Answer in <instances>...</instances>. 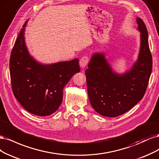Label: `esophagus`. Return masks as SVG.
<instances>
[{
    "instance_id": "1",
    "label": "esophagus",
    "mask_w": 159,
    "mask_h": 159,
    "mask_svg": "<svg viewBox=\"0 0 159 159\" xmlns=\"http://www.w3.org/2000/svg\"><path fill=\"white\" fill-rule=\"evenodd\" d=\"M89 57L87 56H84L81 58V59L80 60V66L81 68H84L85 66L87 65L89 63Z\"/></svg>"
}]
</instances>
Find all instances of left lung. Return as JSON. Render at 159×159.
<instances>
[{"label":"left lung","mask_w":159,"mask_h":159,"mask_svg":"<svg viewBox=\"0 0 159 159\" xmlns=\"http://www.w3.org/2000/svg\"><path fill=\"white\" fill-rule=\"evenodd\" d=\"M136 21L140 32V49L130 69L117 73L104 52H96L85 70L90 102L97 113L103 116L113 117L125 113L145 93L152 71V56L146 25L140 18Z\"/></svg>","instance_id":"left-lung-1"}]
</instances>
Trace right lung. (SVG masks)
<instances>
[{
  "label": "right lung",
  "mask_w": 159,
  "mask_h": 159,
  "mask_svg": "<svg viewBox=\"0 0 159 159\" xmlns=\"http://www.w3.org/2000/svg\"><path fill=\"white\" fill-rule=\"evenodd\" d=\"M23 25L10 59L12 89L15 98L30 113L39 116L52 115L63 100V89L72 76L80 72L79 59L42 64L29 53Z\"/></svg>",
  "instance_id": "right-lung-1"
}]
</instances>
